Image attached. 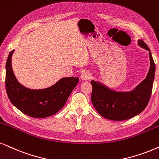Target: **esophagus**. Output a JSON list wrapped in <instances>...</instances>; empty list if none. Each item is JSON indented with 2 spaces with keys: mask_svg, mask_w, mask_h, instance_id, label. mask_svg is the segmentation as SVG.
Segmentation results:
<instances>
[{
  "mask_svg": "<svg viewBox=\"0 0 159 159\" xmlns=\"http://www.w3.org/2000/svg\"><path fill=\"white\" fill-rule=\"evenodd\" d=\"M91 77H92L91 73H90L89 71H87V70L84 71V73H82L81 75V80H83V81H87V80L90 79Z\"/></svg>",
  "mask_w": 159,
  "mask_h": 159,
  "instance_id": "esophagus-1",
  "label": "esophagus"
}]
</instances>
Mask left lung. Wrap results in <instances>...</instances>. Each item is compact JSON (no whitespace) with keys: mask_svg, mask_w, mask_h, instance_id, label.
Instances as JSON below:
<instances>
[{"mask_svg":"<svg viewBox=\"0 0 159 159\" xmlns=\"http://www.w3.org/2000/svg\"><path fill=\"white\" fill-rule=\"evenodd\" d=\"M139 45L149 51L150 67L145 79L133 91L118 92L108 89L103 84L92 81L91 100L94 107L106 119L122 121L140 114L149 103L153 84L156 65L150 48L143 40Z\"/></svg>","mask_w":159,"mask_h":159,"instance_id":"left-lung-1","label":"left lung"}]
</instances>
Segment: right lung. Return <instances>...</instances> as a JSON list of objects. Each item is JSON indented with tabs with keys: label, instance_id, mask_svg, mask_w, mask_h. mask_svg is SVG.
I'll return each mask as SVG.
<instances>
[{
	"label": "right lung",
	"instance_id": "add662e5",
	"mask_svg": "<svg viewBox=\"0 0 159 159\" xmlns=\"http://www.w3.org/2000/svg\"><path fill=\"white\" fill-rule=\"evenodd\" d=\"M13 52L9 53L6 65V90L11 103L31 117L44 118L57 113L65 105L78 83V78H63L53 86L43 89L26 88L17 81L14 75L11 68Z\"/></svg>",
	"mask_w": 159,
	"mask_h": 159
}]
</instances>
